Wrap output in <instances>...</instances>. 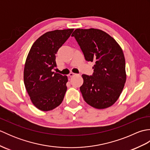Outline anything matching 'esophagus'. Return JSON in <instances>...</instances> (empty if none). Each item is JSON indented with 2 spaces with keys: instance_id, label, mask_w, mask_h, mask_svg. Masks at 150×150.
Segmentation results:
<instances>
[{
  "instance_id": "esophagus-1",
  "label": "esophagus",
  "mask_w": 150,
  "mask_h": 150,
  "mask_svg": "<svg viewBox=\"0 0 150 150\" xmlns=\"http://www.w3.org/2000/svg\"><path fill=\"white\" fill-rule=\"evenodd\" d=\"M77 74H75V73H73V72H71V73H69V77H73V76H74V75H76Z\"/></svg>"
}]
</instances>
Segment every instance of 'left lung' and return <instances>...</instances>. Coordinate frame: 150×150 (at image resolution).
Instances as JSON below:
<instances>
[{
    "mask_svg": "<svg viewBox=\"0 0 150 150\" xmlns=\"http://www.w3.org/2000/svg\"><path fill=\"white\" fill-rule=\"evenodd\" d=\"M83 52L86 60L94 62L92 76L82 75L80 90L86 103L105 109L115 103L126 81L122 50L112 37L94 28L76 29L71 35Z\"/></svg>",
    "mask_w": 150,
    "mask_h": 150,
    "instance_id": "1",
    "label": "left lung"
}]
</instances>
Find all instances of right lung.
I'll list each match as a JSON object with an SVG mask.
<instances>
[{
  "instance_id": "obj_1",
  "label": "right lung",
  "mask_w": 150,
  "mask_h": 150,
  "mask_svg": "<svg viewBox=\"0 0 150 150\" xmlns=\"http://www.w3.org/2000/svg\"><path fill=\"white\" fill-rule=\"evenodd\" d=\"M74 29L47 31L35 40L27 56L24 85L33 105L50 111L62 103L67 90V76L52 71L57 67L55 55Z\"/></svg>"
}]
</instances>
